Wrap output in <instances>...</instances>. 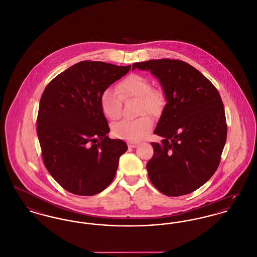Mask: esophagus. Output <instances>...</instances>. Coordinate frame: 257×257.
I'll return each mask as SVG.
<instances>
[{
    "instance_id": "obj_1",
    "label": "esophagus",
    "mask_w": 257,
    "mask_h": 257,
    "mask_svg": "<svg viewBox=\"0 0 257 257\" xmlns=\"http://www.w3.org/2000/svg\"><path fill=\"white\" fill-rule=\"evenodd\" d=\"M127 146L128 148H132V149H135L138 146H139V143H133V142H128L127 143Z\"/></svg>"
}]
</instances>
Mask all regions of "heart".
Wrapping results in <instances>:
<instances>
[{
	"label": "heart",
	"mask_w": 257,
	"mask_h": 257,
	"mask_svg": "<svg viewBox=\"0 0 257 257\" xmlns=\"http://www.w3.org/2000/svg\"><path fill=\"white\" fill-rule=\"evenodd\" d=\"M137 98L138 114L146 112L153 116L161 113L164 105V95L158 89L151 88V81L142 75L132 74L117 83L115 91L106 89L100 98L101 109L108 120L115 121L121 116V101ZM153 121L147 114L135 120H122L111 128L113 136L127 141H137L146 136L152 128Z\"/></svg>",
	"instance_id": "1"
}]
</instances>
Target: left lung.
<instances>
[{
    "instance_id": "1",
    "label": "left lung",
    "mask_w": 257,
    "mask_h": 257,
    "mask_svg": "<svg viewBox=\"0 0 257 257\" xmlns=\"http://www.w3.org/2000/svg\"><path fill=\"white\" fill-rule=\"evenodd\" d=\"M151 71L165 93L167 104L154 130L160 144L151 143L147 164L151 183L167 196L195 191L220 163L227 137L221 97L211 81L184 61L158 59L134 63Z\"/></svg>"
}]
</instances>
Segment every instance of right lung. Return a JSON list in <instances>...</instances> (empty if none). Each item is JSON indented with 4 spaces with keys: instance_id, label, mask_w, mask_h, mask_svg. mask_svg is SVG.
<instances>
[{
    "instance_id": "1",
    "label": "right lung",
    "mask_w": 257,
    "mask_h": 257,
    "mask_svg": "<svg viewBox=\"0 0 257 257\" xmlns=\"http://www.w3.org/2000/svg\"><path fill=\"white\" fill-rule=\"evenodd\" d=\"M130 69V65L81 61L55 76L41 97L37 134L44 164L73 194H98L115 177L127 146L106 136L109 127L100 98Z\"/></svg>"
}]
</instances>
